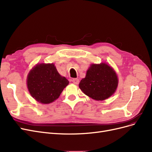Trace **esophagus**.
Listing matches in <instances>:
<instances>
[{
	"mask_svg": "<svg viewBox=\"0 0 152 152\" xmlns=\"http://www.w3.org/2000/svg\"><path fill=\"white\" fill-rule=\"evenodd\" d=\"M72 82L75 84H79V79H72Z\"/></svg>",
	"mask_w": 152,
	"mask_h": 152,
	"instance_id": "obj_1",
	"label": "esophagus"
}]
</instances>
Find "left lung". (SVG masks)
Listing matches in <instances>:
<instances>
[{
	"label": "left lung",
	"mask_w": 152,
	"mask_h": 152,
	"mask_svg": "<svg viewBox=\"0 0 152 152\" xmlns=\"http://www.w3.org/2000/svg\"><path fill=\"white\" fill-rule=\"evenodd\" d=\"M118 80L115 72L105 63L92 64L82 79L79 87L92 99L102 101L110 97L115 92Z\"/></svg>",
	"instance_id": "left-lung-1"
}]
</instances>
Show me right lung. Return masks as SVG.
<instances>
[{
  "label": "right lung",
  "instance_id": "add662e5",
  "mask_svg": "<svg viewBox=\"0 0 152 152\" xmlns=\"http://www.w3.org/2000/svg\"><path fill=\"white\" fill-rule=\"evenodd\" d=\"M27 87L36 101L49 104L57 99L69 82L58 72L53 63L37 64L27 77Z\"/></svg>",
  "mask_w": 152,
  "mask_h": 152
}]
</instances>
